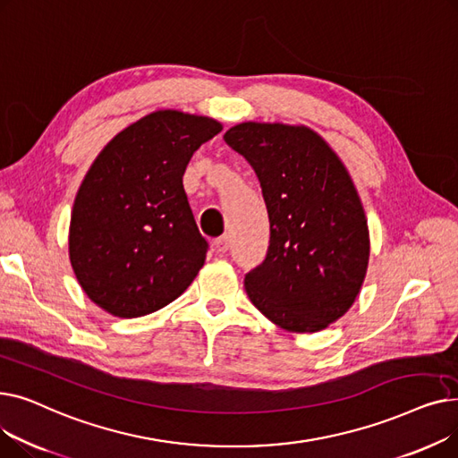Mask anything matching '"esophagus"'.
<instances>
[{
	"instance_id": "1",
	"label": "esophagus",
	"mask_w": 458,
	"mask_h": 458,
	"mask_svg": "<svg viewBox=\"0 0 458 458\" xmlns=\"http://www.w3.org/2000/svg\"><path fill=\"white\" fill-rule=\"evenodd\" d=\"M215 249L219 254H226L228 249H230V237L228 235H223L219 239H215Z\"/></svg>"
}]
</instances>
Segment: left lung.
Wrapping results in <instances>:
<instances>
[{
  "mask_svg": "<svg viewBox=\"0 0 458 458\" xmlns=\"http://www.w3.org/2000/svg\"><path fill=\"white\" fill-rule=\"evenodd\" d=\"M225 140L254 168L271 225L266 259L245 275L249 299L285 330H323L368 271V221L349 173L304 126L243 123Z\"/></svg>",
  "mask_w": 458,
  "mask_h": 458,
  "instance_id": "obj_1",
  "label": "left lung"
}]
</instances>
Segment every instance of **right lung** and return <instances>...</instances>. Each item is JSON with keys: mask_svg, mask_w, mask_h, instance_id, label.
<instances>
[{"mask_svg": "<svg viewBox=\"0 0 458 458\" xmlns=\"http://www.w3.org/2000/svg\"><path fill=\"white\" fill-rule=\"evenodd\" d=\"M223 126L156 111L120 131L96 157L70 219V263L87 297L116 318L178 299L209 249L192 216L185 166Z\"/></svg>", "mask_w": 458, "mask_h": 458, "instance_id": "right-lung-1", "label": "right lung"}]
</instances>
